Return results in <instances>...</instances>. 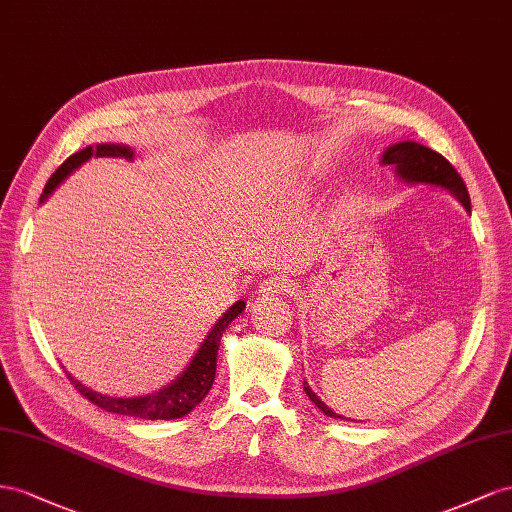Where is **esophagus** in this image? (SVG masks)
<instances>
[{"mask_svg": "<svg viewBox=\"0 0 512 512\" xmlns=\"http://www.w3.org/2000/svg\"><path fill=\"white\" fill-rule=\"evenodd\" d=\"M285 289H287V281H285V279H281V276H274V279H266L264 283L259 285L257 294H259V298L270 300V298L281 296Z\"/></svg>", "mask_w": 512, "mask_h": 512, "instance_id": "1", "label": "esophagus"}]
</instances>
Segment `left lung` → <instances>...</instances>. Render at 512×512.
I'll list each match as a JSON object with an SVG mask.
<instances>
[{
    "instance_id": "left-lung-1",
    "label": "left lung",
    "mask_w": 512,
    "mask_h": 512,
    "mask_svg": "<svg viewBox=\"0 0 512 512\" xmlns=\"http://www.w3.org/2000/svg\"><path fill=\"white\" fill-rule=\"evenodd\" d=\"M379 163L392 167L394 175H397V178L405 184H412V186L425 184V186H435V188H442V191H448L461 203L465 212H472L470 195H467V188L461 180V175L442 154H437L435 150L427 148V145H420L416 141L392 143L384 150ZM304 392L306 397L315 403L319 412H324L330 418H345L334 410H330V407L317 397L306 382H304Z\"/></svg>"
}]
</instances>
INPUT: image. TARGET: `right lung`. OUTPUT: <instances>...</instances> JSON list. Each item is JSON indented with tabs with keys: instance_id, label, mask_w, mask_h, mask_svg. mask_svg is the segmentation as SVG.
<instances>
[{
	"instance_id": "obj_1",
	"label": "right lung",
	"mask_w": 512,
	"mask_h": 512,
	"mask_svg": "<svg viewBox=\"0 0 512 512\" xmlns=\"http://www.w3.org/2000/svg\"><path fill=\"white\" fill-rule=\"evenodd\" d=\"M92 156L133 160L135 150L124 143L87 145V148L68 156L60 165V169L51 175V180L47 182L45 191H42L40 203H45L55 188L60 186L72 171L79 169L83 163H87ZM244 309H246L244 300H238L236 304H231L229 309L223 313V317H218V321L208 332V337L203 339V343L199 345L193 360L188 362V367L178 377L171 379V384L163 386L156 392L143 394V397H128V399L126 397H107V394H100L92 388H87L85 384L77 382V379L68 373L70 382L75 384V388L83 394L87 401H92L94 405L100 407V410L111 412V414L133 416V418H143V420L182 418L186 414H191L210 392V388L214 384V375H216V358H218V347H221L223 332Z\"/></svg>"
}]
</instances>
